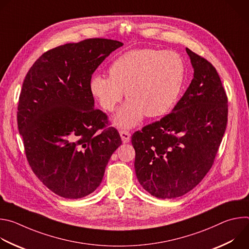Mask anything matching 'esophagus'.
I'll return each mask as SVG.
<instances>
[{"mask_svg":"<svg viewBox=\"0 0 249 249\" xmlns=\"http://www.w3.org/2000/svg\"><path fill=\"white\" fill-rule=\"evenodd\" d=\"M120 136H121L122 142H123L124 144L129 143L130 140H131V134H130V132H128V131H126V130H121V131H120Z\"/></svg>","mask_w":249,"mask_h":249,"instance_id":"esophagus-1","label":"esophagus"}]
</instances>
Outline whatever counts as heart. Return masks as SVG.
Returning <instances> with one entry per match:
<instances>
[{
  "label": "heart",
  "mask_w": 249,
  "mask_h": 249,
  "mask_svg": "<svg viewBox=\"0 0 249 249\" xmlns=\"http://www.w3.org/2000/svg\"><path fill=\"white\" fill-rule=\"evenodd\" d=\"M108 73L109 77L93 75L89 90L106 111H113L126 91L129 100L117 112L115 123L129 128L145 115L159 117L173 108L183 88L185 66L173 51L143 48L117 57Z\"/></svg>",
  "instance_id": "b5f03b06"
}]
</instances>
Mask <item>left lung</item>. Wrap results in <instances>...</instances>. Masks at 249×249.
Instances as JSON below:
<instances>
[{
  "label": "left lung",
  "mask_w": 249,
  "mask_h": 249,
  "mask_svg": "<svg viewBox=\"0 0 249 249\" xmlns=\"http://www.w3.org/2000/svg\"><path fill=\"white\" fill-rule=\"evenodd\" d=\"M194 78L172 112L132 135L135 171L160 199L180 197L214 163L228 123V96L216 68L186 48Z\"/></svg>",
  "instance_id": "8db88e82"
}]
</instances>
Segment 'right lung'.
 I'll use <instances>...</instances> for the list:
<instances>
[{
	"mask_svg": "<svg viewBox=\"0 0 249 249\" xmlns=\"http://www.w3.org/2000/svg\"><path fill=\"white\" fill-rule=\"evenodd\" d=\"M122 42L89 38L43 53L27 72L18 105V126L27 161L55 194L79 199L101 183L122 144L106 113L93 108L89 81Z\"/></svg>",
	"mask_w": 249,
	"mask_h": 249,
	"instance_id": "right-lung-1",
	"label": "right lung"
}]
</instances>
